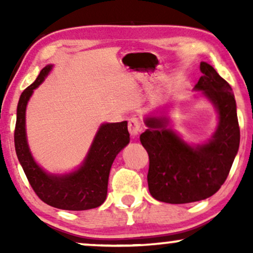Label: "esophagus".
<instances>
[{"label": "esophagus", "mask_w": 253, "mask_h": 253, "mask_svg": "<svg viewBox=\"0 0 253 253\" xmlns=\"http://www.w3.org/2000/svg\"><path fill=\"white\" fill-rule=\"evenodd\" d=\"M128 130H129L130 135H133V136L138 135V133L141 130V123L138 118H135V117L129 118Z\"/></svg>", "instance_id": "34e87169"}]
</instances>
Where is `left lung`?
<instances>
[{
  "instance_id": "8db88e82",
  "label": "left lung",
  "mask_w": 253,
  "mask_h": 253,
  "mask_svg": "<svg viewBox=\"0 0 253 253\" xmlns=\"http://www.w3.org/2000/svg\"><path fill=\"white\" fill-rule=\"evenodd\" d=\"M195 85L219 112V126L210 143L191 147L167 128L165 119L147 118L140 141L149 153L147 183L156 200L173 205L201 201L216 193L227 178L239 149L240 129L231 85L210 64H200Z\"/></svg>"
}]
</instances>
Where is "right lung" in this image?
Wrapping results in <instances>:
<instances>
[{"label":"right lung","mask_w":253,"mask_h":253,"mask_svg":"<svg viewBox=\"0 0 253 253\" xmlns=\"http://www.w3.org/2000/svg\"><path fill=\"white\" fill-rule=\"evenodd\" d=\"M52 66H45L39 76L22 91L16 112L15 143L16 156L25 175L42 201L54 208L65 211H86L96 208L107 197L109 171L115 157L129 143L127 121L104 124L98 129L95 140L82 167L64 176L47 175L39 168L26 140V106L33 90L47 76Z\"/></svg>","instance_id":"right-lung-1"}]
</instances>
